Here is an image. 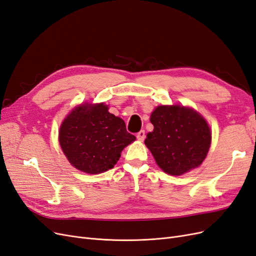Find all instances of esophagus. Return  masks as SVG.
<instances>
[{"label": "esophagus", "mask_w": 256, "mask_h": 256, "mask_svg": "<svg viewBox=\"0 0 256 256\" xmlns=\"http://www.w3.org/2000/svg\"><path fill=\"white\" fill-rule=\"evenodd\" d=\"M136 138H138V140H140V142H143V140H145V131L144 130H140V132H138Z\"/></svg>", "instance_id": "1"}]
</instances>
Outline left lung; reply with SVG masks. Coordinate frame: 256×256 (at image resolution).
I'll list each match as a JSON object with an SVG mask.
<instances>
[{
    "label": "left lung",
    "instance_id": "obj_1",
    "mask_svg": "<svg viewBox=\"0 0 256 256\" xmlns=\"http://www.w3.org/2000/svg\"><path fill=\"white\" fill-rule=\"evenodd\" d=\"M150 122L154 128L147 134L145 144L165 172L180 176L204 162L210 145V131L196 111L160 106L152 113Z\"/></svg>",
    "mask_w": 256,
    "mask_h": 256
}]
</instances>
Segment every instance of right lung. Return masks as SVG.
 <instances>
[{
	"mask_svg": "<svg viewBox=\"0 0 256 256\" xmlns=\"http://www.w3.org/2000/svg\"><path fill=\"white\" fill-rule=\"evenodd\" d=\"M134 140L125 122L109 113L104 104L79 106L59 131L60 146L70 163L93 174L113 168L122 149Z\"/></svg>",
	"mask_w": 256,
	"mask_h": 256,
	"instance_id": "add662e5",
	"label": "right lung"
}]
</instances>
